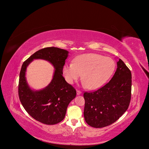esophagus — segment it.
<instances>
[{"mask_svg":"<svg viewBox=\"0 0 149 149\" xmlns=\"http://www.w3.org/2000/svg\"><path fill=\"white\" fill-rule=\"evenodd\" d=\"M81 91H79V90H77V94L79 95H80V94H81Z\"/></svg>","mask_w":149,"mask_h":149,"instance_id":"1","label":"esophagus"}]
</instances>
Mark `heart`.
Here are the masks:
<instances>
[{
	"mask_svg": "<svg viewBox=\"0 0 149 149\" xmlns=\"http://www.w3.org/2000/svg\"><path fill=\"white\" fill-rule=\"evenodd\" d=\"M115 68L112 58L90 53L77 57L73 63H66L63 68V73L70 84L77 81L83 73V84L95 89L104 84L113 74Z\"/></svg>",
	"mask_w": 149,
	"mask_h": 149,
	"instance_id": "obj_1",
	"label": "heart"
}]
</instances>
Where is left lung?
Instances as JSON below:
<instances>
[{
    "label": "left lung",
    "mask_w": 149,
    "mask_h": 149,
    "mask_svg": "<svg viewBox=\"0 0 149 149\" xmlns=\"http://www.w3.org/2000/svg\"><path fill=\"white\" fill-rule=\"evenodd\" d=\"M131 91V72L119 59L110 81L97 91L84 93L86 122L95 128L106 127L115 123L128 109Z\"/></svg>",
    "instance_id": "obj_1"
}]
</instances>
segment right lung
I'll list each match as a JSON object with an SVG mask.
<instances>
[{
	"instance_id": "obj_1",
	"label": "right lung",
	"mask_w": 149,
	"mask_h": 149,
	"mask_svg": "<svg viewBox=\"0 0 149 149\" xmlns=\"http://www.w3.org/2000/svg\"><path fill=\"white\" fill-rule=\"evenodd\" d=\"M69 52L56 47L40 49L25 60L22 66L19 81V97L28 114L42 123L56 124L64 119L67 107L76 97V90L63 77V68ZM34 59L48 61L55 68L53 79L40 91L31 90L26 82V68Z\"/></svg>"
}]
</instances>
